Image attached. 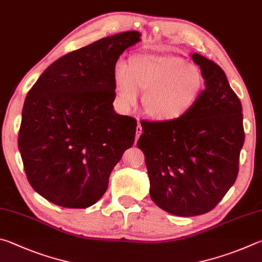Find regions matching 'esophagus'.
Segmentation results:
<instances>
[{
	"instance_id": "obj_1",
	"label": "esophagus",
	"mask_w": 262,
	"mask_h": 262,
	"mask_svg": "<svg viewBox=\"0 0 262 262\" xmlns=\"http://www.w3.org/2000/svg\"><path fill=\"white\" fill-rule=\"evenodd\" d=\"M136 132H137V135H136V141H137V140H138L139 137H140V135L143 134V126H141L140 124H138V125H137Z\"/></svg>"
}]
</instances>
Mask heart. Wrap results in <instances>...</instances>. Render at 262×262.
I'll use <instances>...</instances> for the list:
<instances>
[{
	"instance_id": "1",
	"label": "heart",
	"mask_w": 262,
	"mask_h": 262,
	"mask_svg": "<svg viewBox=\"0 0 262 262\" xmlns=\"http://www.w3.org/2000/svg\"><path fill=\"white\" fill-rule=\"evenodd\" d=\"M114 84L119 107L128 110L145 92V113L157 122L180 121L198 103L205 89L200 69L173 54H136L126 66L117 62Z\"/></svg>"
}]
</instances>
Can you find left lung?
<instances>
[{
  "instance_id": "left-lung-1",
  "label": "left lung",
  "mask_w": 262,
  "mask_h": 262,
  "mask_svg": "<svg viewBox=\"0 0 262 262\" xmlns=\"http://www.w3.org/2000/svg\"><path fill=\"white\" fill-rule=\"evenodd\" d=\"M205 78L198 103L180 121L144 122L143 150L155 205L177 216L212 210L235 183L244 145L242 103L216 63L192 54Z\"/></svg>"
}]
</instances>
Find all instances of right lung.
<instances>
[{
  "label": "right lung",
  "instance_id": "obj_1",
  "mask_svg": "<svg viewBox=\"0 0 262 262\" xmlns=\"http://www.w3.org/2000/svg\"><path fill=\"white\" fill-rule=\"evenodd\" d=\"M127 31L59 57L26 95L18 135L27 180L35 192L67 208H87L135 143L137 121L116 114L114 68L141 41Z\"/></svg>",
  "mask_w": 262,
  "mask_h": 262
}]
</instances>
